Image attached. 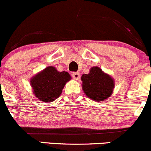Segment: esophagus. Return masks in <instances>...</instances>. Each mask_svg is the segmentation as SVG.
I'll return each instance as SVG.
<instances>
[{
    "label": "esophagus",
    "mask_w": 151,
    "mask_h": 151,
    "mask_svg": "<svg viewBox=\"0 0 151 151\" xmlns=\"http://www.w3.org/2000/svg\"><path fill=\"white\" fill-rule=\"evenodd\" d=\"M72 76H73V78L75 79V80H78V79L80 78V73L78 72L73 73L72 74Z\"/></svg>",
    "instance_id": "obj_1"
}]
</instances>
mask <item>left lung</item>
Segmentation results:
<instances>
[{"instance_id":"left-lung-1","label":"left lung","mask_w":151,"mask_h":151,"mask_svg":"<svg viewBox=\"0 0 151 151\" xmlns=\"http://www.w3.org/2000/svg\"><path fill=\"white\" fill-rule=\"evenodd\" d=\"M82 89L90 99L101 102L110 98L114 89V80L98 67H92L88 74L81 76Z\"/></svg>"}]
</instances>
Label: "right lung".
<instances>
[{
  "label": "right lung",
  "instance_id": "1",
  "mask_svg": "<svg viewBox=\"0 0 151 151\" xmlns=\"http://www.w3.org/2000/svg\"><path fill=\"white\" fill-rule=\"evenodd\" d=\"M70 80L71 76L68 72H59L54 67L48 66L33 76L30 84L38 100L49 103L60 96L66 83Z\"/></svg>",
  "mask_w": 151,
  "mask_h": 151
}]
</instances>
